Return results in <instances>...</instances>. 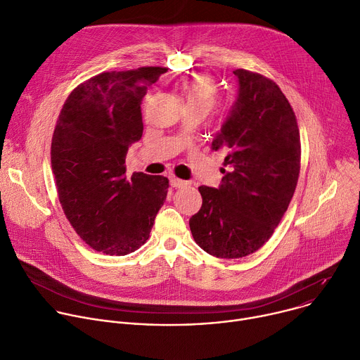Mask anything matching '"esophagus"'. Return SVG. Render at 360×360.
I'll return each mask as SVG.
<instances>
[{"mask_svg":"<svg viewBox=\"0 0 360 360\" xmlns=\"http://www.w3.org/2000/svg\"><path fill=\"white\" fill-rule=\"evenodd\" d=\"M170 183H172V186L176 187V188L184 187V186L188 184L186 180H180V179H177V177H170Z\"/></svg>","mask_w":360,"mask_h":360,"instance_id":"obj_1","label":"esophagus"}]
</instances>
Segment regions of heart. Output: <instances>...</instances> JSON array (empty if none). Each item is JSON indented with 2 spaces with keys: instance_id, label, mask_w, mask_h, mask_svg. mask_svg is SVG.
<instances>
[{
  "instance_id": "1",
  "label": "heart",
  "mask_w": 360,
  "mask_h": 360,
  "mask_svg": "<svg viewBox=\"0 0 360 360\" xmlns=\"http://www.w3.org/2000/svg\"><path fill=\"white\" fill-rule=\"evenodd\" d=\"M187 108L209 111L219 100V87L214 78L207 74L193 75L180 84Z\"/></svg>"
}]
</instances>
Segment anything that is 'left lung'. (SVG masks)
I'll list each match as a JSON object with an SVG mask.
<instances>
[{
    "mask_svg": "<svg viewBox=\"0 0 360 360\" xmlns=\"http://www.w3.org/2000/svg\"><path fill=\"white\" fill-rule=\"evenodd\" d=\"M238 96L213 140L224 148L219 188L200 186L203 205L188 224L194 242L220 259L259 250L286 213L300 173V134L295 111L273 79L233 71Z\"/></svg>",
    "mask_w": 360,
    "mask_h": 360,
    "instance_id": "1",
    "label": "left lung"
}]
</instances>
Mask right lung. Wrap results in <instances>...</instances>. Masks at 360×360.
Listing matches in <instances>:
<instances>
[{
	"instance_id": "right-lung-1",
	"label": "right lung",
	"mask_w": 360,
	"mask_h": 360,
	"mask_svg": "<svg viewBox=\"0 0 360 360\" xmlns=\"http://www.w3.org/2000/svg\"><path fill=\"white\" fill-rule=\"evenodd\" d=\"M166 67L97 74L67 97L51 140L58 200L91 249L126 256L140 249L163 206L169 179L126 176L129 146L143 136L141 100Z\"/></svg>"
}]
</instances>
